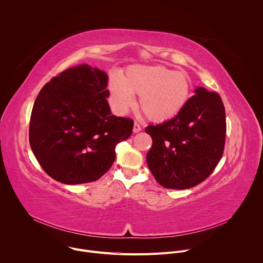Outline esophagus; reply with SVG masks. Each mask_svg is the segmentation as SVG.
<instances>
[{"label":"esophagus","mask_w":263,"mask_h":263,"mask_svg":"<svg viewBox=\"0 0 263 263\" xmlns=\"http://www.w3.org/2000/svg\"><path fill=\"white\" fill-rule=\"evenodd\" d=\"M141 130V126L137 123V122H135L134 123V126H133V132L134 133H137V132H139Z\"/></svg>","instance_id":"esophagus-1"}]
</instances>
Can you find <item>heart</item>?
Instances as JSON below:
<instances>
[{
  "mask_svg": "<svg viewBox=\"0 0 263 263\" xmlns=\"http://www.w3.org/2000/svg\"><path fill=\"white\" fill-rule=\"evenodd\" d=\"M109 91L112 105L121 115L134 107V96H139V107L148 120L165 122L175 118L192 95L189 74L162 65H133L121 80L111 77Z\"/></svg>",
  "mask_w": 263,
  "mask_h": 263,
  "instance_id": "b5f03b06",
  "label": "heart"
}]
</instances>
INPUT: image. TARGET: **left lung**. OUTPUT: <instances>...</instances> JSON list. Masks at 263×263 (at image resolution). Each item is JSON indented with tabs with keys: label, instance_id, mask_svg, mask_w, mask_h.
I'll return each instance as SVG.
<instances>
[{
	"label": "left lung",
	"instance_id": "left-lung-1",
	"mask_svg": "<svg viewBox=\"0 0 263 263\" xmlns=\"http://www.w3.org/2000/svg\"><path fill=\"white\" fill-rule=\"evenodd\" d=\"M226 128L219 95L197 87L175 118L145 128L153 140L146 163L156 181L165 189L186 190L207 179L222 156Z\"/></svg>",
	"mask_w": 263,
	"mask_h": 263
}]
</instances>
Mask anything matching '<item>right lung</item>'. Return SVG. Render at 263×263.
Wrapping results in <instances>:
<instances>
[{
  "label": "right lung",
  "mask_w": 263,
  "mask_h": 263,
  "mask_svg": "<svg viewBox=\"0 0 263 263\" xmlns=\"http://www.w3.org/2000/svg\"><path fill=\"white\" fill-rule=\"evenodd\" d=\"M108 76L81 64L52 78L37 96L29 140L43 170L64 184L100 179L116 160V146L132 134L133 120L111 115Z\"/></svg>",
  "instance_id": "right-lung-1"
}]
</instances>
